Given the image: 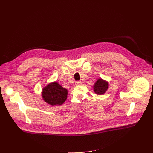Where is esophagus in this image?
Returning <instances> with one entry per match:
<instances>
[{
    "label": "esophagus",
    "mask_w": 153,
    "mask_h": 153,
    "mask_svg": "<svg viewBox=\"0 0 153 153\" xmlns=\"http://www.w3.org/2000/svg\"><path fill=\"white\" fill-rule=\"evenodd\" d=\"M76 85H82V82L81 81H77L76 82Z\"/></svg>",
    "instance_id": "esophagus-1"
}]
</instances>
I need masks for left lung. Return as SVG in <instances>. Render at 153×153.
Instances as JSON below:
<instances>
[{"label":"left lung","mask_w":153,"mask_h":153,"mask_svg":"<svg viewBox=\"0 0 153 153\" xmlns=\"http://www.w3.org/2000/svg\"><path fill=\"white\" fill-rule=\"evenodd\" d=\"M108 82L101 78L96 81L93 86L94 91L97 95H102L105 94L108 89Z\"/></svg>","instance_id":"left-lung-1"}]
</instances>
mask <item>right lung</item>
Wrapping results in <instances>:
<instances>
[{
    "mask_svg": "<svg viewBox=\"0 0 153 153\" xmlns=\"http://www.w3.org/2000/svg\"><path fill=\"white\" fill-rule=\"evenodd\" d=\"M42 96L43 100L50 105H61L67 99L68 90L54 81L43 87Z\"/></svg>",
    "mask_w": 153,
    "mask_h": 153,
    "instance_id": "obj_1",
    "label": "right lung"
}]
</instances>
